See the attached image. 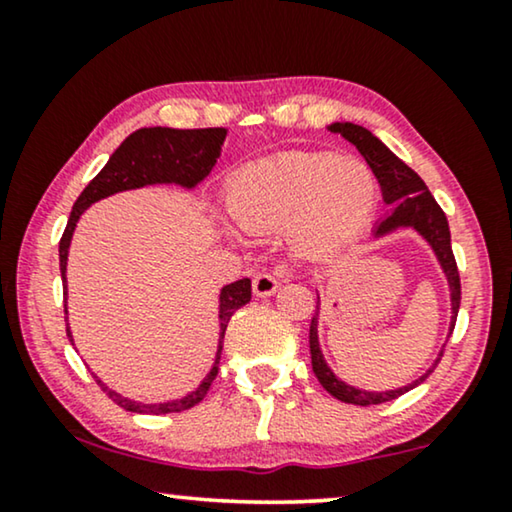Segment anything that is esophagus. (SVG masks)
<instances>
[{
  "mask_svg": "<svg viewBox=\"0 0 512 512\" xmlns=\"http://www.w3.org/2000/svg\"><path fill=\"white\" fill-rule=\"evenodd\" d=\"M251 289H254V296L268 298L279 289V279L275 275H270V272H258L254 282H251Z\"/></svg>",
  "mask_w": 512,
  "mask_h": 512,
  "instance_id": "1",
  "label": "esophagus"
}]
</instances>
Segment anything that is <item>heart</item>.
<instances>
[{"label":"heart","instance_id":"b5f03b06","mask_svg":"<svg viewBox=\"0 0 512 512\" xmlns=\"http://www.w3.org/2000/svg\"><path fill=\"white\" fill-rule=\"evenodd\" d=\"M377 179L366 163L326 151H293L242 170L230 184L228 207L249 233L291 228L293 247L307 256L338 249L373 214Z\"/></svg>","mask_w":512,"mask_h":512}]
</instances>
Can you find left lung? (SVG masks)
I'll return each instance as SVG.
<instances>
[{
	"mask_svg": "<svg viewBox=\"0 0 512 512\" xmlns=\"http://www.w3.org/2000/svg\"><path fill=\"white\" fill-rule=\"evenodd\" d=\"M333 132H340L347 142H352L356 149L361 151V156L366 158V163L373 167L377 181L382 186V195L387 205H394V212H391L387 219H384L380 226H377L375 235H384L389 230L401 228V226H412L417 233H422L429 244L436 251L440 265H443L447 282H450V291H452V326L450 331H454V324H457V314H459V303H461V282H459V270H457V261H454L452 254V242H450V226H447V216L436 198L429 193V188L422 181V177L403 163L401 158L394 156L387 146H384L380 139L370 135L366 128L354 123H333L331 128ZM317 317H319V300H317V312H314L312 324H310V354H312V370L317 375V380L321 382L328 394L338 398L342 403H352V405H380L387 401H394V398L403 396L405 391L415 389L419 382H424L426 377L433 373V368L438 366L440 359L433 363V368L429 373L419 377L417 382L408 384V387H401L396 391H382V394H373V391H361L349 387V384L340 382L338 377L331 373V368L326 366L324 356H321L319 349V340H317ZM452 335V333H450ZM445 352V349H443ZM440 352V356H443Z\"/></svg>",
	"mask_w": 512,
	"mask_h": 512,
	"instance_id": "1",
	"label": "left lung"
}]
</instances>
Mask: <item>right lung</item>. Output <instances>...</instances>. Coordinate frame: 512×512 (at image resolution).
Listing matches in <instances>:
<instances>
[{
  "mask_svg": "<svg viewBox=\"0 0 512 512\" xmlns=\"http://www.w3.org/2000/svg\"><path fill=\"white\" fill-rule=\"evenodd\" d=\"M226 128H198V130H174V128H142L125 139V142L114 151L109 163L102 167L100 174L83 188L79 200L74 202L72 214H69L67 228L60 237V272H62V293L67 298L65 270H67V249L72 242V233L76 228L79 216L93 205V202L114 195L118 191H128V188H139L146 184H181L195 186L212 172V167L219 158L223 139H226ZM251 300V279H237V282L223 286L221 291V340L219 352H216L214 368L202 380V384L191 394L177 401L167 403H135L97 380L100 389L114 401L118 408L128 412H139V415H167V412H181L198 405L202 398L209 394V387L216 380L221 361L223 338H226L228 321L233 314L247 305ZM67 314V305H65ZM67 338L72 340L67 326ZM74 345V340H72Z\"/></svg>",
  "mask_w": 512,
  "mask_h": 512,
  "instance_id": "right-lung-1",
  "label": "right lung"
}]
</instances>
